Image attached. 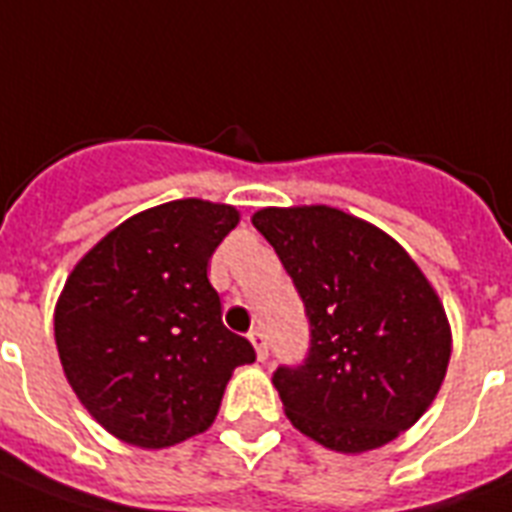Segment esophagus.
I'll return each instance as SVG.
<instances>
[{"label": "esophagus", "instance_id": "1", "mask_svg": "<svg viewBox=\"0 0 512 512\" xmlns=\"http://www.w3.org/2000/svg\"><path fill=\"white\" fill-rule=\"evenodd\" d=\"M249 342L255 344V352H257V360H265L268 357V336L255 328V331H249Z\"/></svg>", "mask_w": 512, "mask_h": 512}]
</instances>
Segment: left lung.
Instances as JSON below:
<instances>
[{
    "label": "left lung",
    "instance_id": "obj_1",
    "mask_svg": "<svg viewBox=\"0 0 512 512\" xmlns=\"http://www.w3.org/2000/svg\"><path fill=\"white\" fill-rule=\"evenodd\" d=\"M292 278L310 347L278 365L289 421L323 447L392 442L431 405L450 363L444 307L392 236L334 207H268L252 218Z\"/></svg>",
    "mask_w": 512,
    "mask_h": 512
}]
</instances>
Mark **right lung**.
Instances as JSON below:
<instances>
[{"mask_svg":"<svg viewBox=\"0 0 512 512\" xmlns=\"http://www.w3.org/2000/svg\"><path fill=\"white\" fill-rule=\"evenodd\" d=\"M239 213L178 199L128 218L70 273L54 310L60 363L83 407L136 447H170L215 421L255 347L220 321L207 263Z\"/></svg>","mask_w":512,"mask_h":512,"instance_id":"right-lung-1","label":"right lung"}]
</instances>
